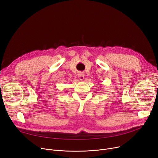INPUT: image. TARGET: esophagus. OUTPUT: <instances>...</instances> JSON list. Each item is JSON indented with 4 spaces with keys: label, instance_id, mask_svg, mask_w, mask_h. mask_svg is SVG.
<instances>
[{
    "label": "esophagus",
    "instance_id": "obj_1",
    "mask_svg": "<svg viewBox=\"0 0 158 158\" xmlns=\"http://www.w3.org/2000/svg\"><path fill=\"white\" fill-rule=\"evenodd\" d=\"M78 76H79V79L81 80V81H82V80L84 79V75L83 73H79V74H78Z\"/></svg>",
    "mask_w": 158,
    "mask_h": 158
}]
</instances>
